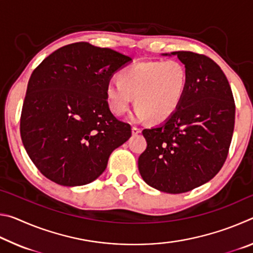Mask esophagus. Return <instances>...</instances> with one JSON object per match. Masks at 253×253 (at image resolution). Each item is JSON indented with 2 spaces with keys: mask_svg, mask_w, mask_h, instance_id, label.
<instances>
[{
  "mask_svg": "<svg viewBox=\"0 0 253 253\" xmlns=\"http://www.w3.org/2000/svg\"><path fill=\"white\" fill-rule=\"evenodd\" d=\"M131 132H132V135H138V134H140V132H142V130H140V128L132 127L131 128Z\"/></svg>",
  "mask_w": 253,
  "mask_h": 253,
  "instance_id": "obj_1",
  "label": "esophagus"
}]
</instances>
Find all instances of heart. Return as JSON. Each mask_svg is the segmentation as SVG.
Masks as SVG:
<instances>
[{
	"mask_svg": "<svg viewBox=\"0 0 253 253\" xmlns=\"http://www.w3.org/2000/svg\"><path fill=\"white\" fill-rule=\"evenodd\" d=\"M118 83L106 84L105 97L115 115H125L135 98L136 117L163 123L178 109L185 96L188 76L181 62H139L119 72Z\"/></svg>",
	"mask_w": 253,
	"mask_h": 253,
	"instance_id": "heart-1",
	"label": "heart"
}]
</instances>
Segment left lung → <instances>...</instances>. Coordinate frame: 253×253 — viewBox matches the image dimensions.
I'll use <instances>...</instances> for the list:
<instances>
[{"label":"left lung","mask_w":253,"mask_h":253,"mask_svg":"<svg viewBox=\"0 0 253 253\" xmlns=\"http://www.w3.org/2000/svg\"><path fill=\"white\" fill-rule=\"evenodd\" d=\"M163 55H176L185 66L188 84L172 117L143 130L147 147L138 158V169L149 186L179 194L208 183L223 166L235 105L228 79L212 59L190 51Z\"/></svg>","instance_id":"8db88e82"}]
</instances>
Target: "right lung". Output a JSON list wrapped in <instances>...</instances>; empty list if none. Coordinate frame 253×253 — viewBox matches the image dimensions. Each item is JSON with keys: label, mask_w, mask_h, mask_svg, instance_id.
<instances>
[{"label": "right lung", "mask_w": 253, "mask_h": 253, "mask_svg": "<svg viewBox=\"0 0 253 253\" xmlns=\"http://www.w3.org/2000/svg\"><path fill=\"white\" fill-rule=\"evenodd\" d=\"M131 58L88 42L62 46L30 77L21 114L23 146L38 169L63 186L91 183L131 128L111 114L106 84Z\"/></svg>", "instance_id": "add662e5"}]
</instances>
